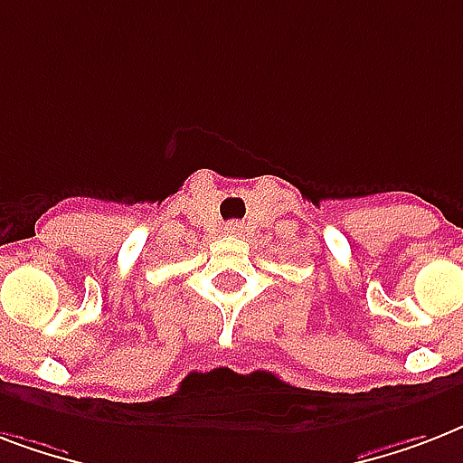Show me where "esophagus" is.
I'll list each match as a JSON object with an SVG mask.
<instances>
[{
	"label": "esophagus",
	"instance_id": "1",
	"mask_svg": "<svg viewBox=\"0 0 463 463\" xmlns=\"http://www.w3.org/2000/svg\"><path fill=\"white\" fill-rule=\"evenodd\" d=\"M225 231L231 232V235H240V232L245 231V225L240 223V221H231V223L225 225Z\"/></svg>",
	"mask_w": 463,
	"mask_h": 463
}]
</instances>
